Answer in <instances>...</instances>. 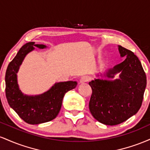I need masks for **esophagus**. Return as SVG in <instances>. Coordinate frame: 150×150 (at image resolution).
<instances>
[{"mask_svg": "<svg viewBox=\"0 0 150 150\" xmlns=\"http://www.w3.org/2000/svg\"><path fill=\"white\" fill-rule=\"evenodd\" d=\"M89 80V77L88 76H83L80 78V83L82 84V83H85V82H88Z\"/></svg>", "mask_w": 150, "mask_h": 150, "instance_id": "obj_1", "label": "esophagus"}]
</instances>
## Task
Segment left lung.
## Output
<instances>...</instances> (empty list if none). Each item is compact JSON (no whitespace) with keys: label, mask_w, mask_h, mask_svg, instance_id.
<instances>
[{"label":"left lung","mask_w":150,"mask_h":150,"mask_svg":"<svg viewBox=\"0 0 150 150\" xmlns=\"http://www.w3.org/2000/svg\"><path fill=\"white\" fill-rule=\"evenodd\" d=\"M122 63L106 70L105 77L116 80L94 79L89 82L92 94L89 103L91 113L98 121L108 125L123 123L137 113L142 105L147 78L138 58L130 50L118 46Z\"/></svg>","instance_id":"8db88e82"}]
</instances>
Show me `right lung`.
<instances>
[{
    "label": "right lung",
    "mask_w": 150,
    "mask_h": 150,
    "mask_svg": "<svg viewBox=\"0 0 150 150\" xmlns=\"http://www.w3.org/2000/svg\"><path fill=\"white\" fill-rule=\"evenodd\" d=\"M34 46L46 48L44 44L27 43L9 63L6 73V95L8 104L24 121L32 125L54 119L61 110L65 93L77 85L75 81L57 82L44 94L35 96L24 94L19 89L17 73L27 53L34 49Z\"/></svg>",
    "instance_id": "1"
}]
</instances>
